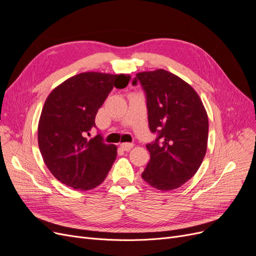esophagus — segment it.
Wrapping results in <instances>:
<instances>
[{
    "label": "esophagus",
    "instance_id": "34e87169",
    "mask_svg": "<svg viewBox=\"0 0 256 256\" xmlns=\"http://www.w3.org/2000/svg\"><path fill=\"white\" fill-rule=\"evenodd\" d=\"M120 146H121V148L123 150H130V148H133L134 144H130V142H126V144H121Z\"/></svg>",
    "mask_w": 256,
    "mask_h": 256
}]
</instances>
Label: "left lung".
<instances>
[{
  "mask_svg": "<svg viewBox=\"0 0 256 256\" xmlns=\"http://www.w3.org/2000/svg\"><path fill=\"white\" fill-rule=\"evenodd\" d=\"M146 94L148 126L157 134L146 144L144 180L160 191L177 188L196 174L206 152L209 121L204 104L182 79L164 70L138 72Z\"/></svg>",
  "mask_w": 256,
  "mask_h": 256,
  "instance_id": "left-lung-1",
  "label": "left lung"
}]
</instances>
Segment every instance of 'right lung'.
<instances>
[{
  "mask_svg": "<svg viewBox=\"0 0 256 256\" xmlns=\"http://www.w3.org/2000/svg\"><path fill=\"white\" fill-rule=\"evenodd\" d=\"M130 76L82 72L64 81L47 97L38 126V142L45 164L59 182L76 190H92L106 178L117 146L96 128L98 110L114 86L124 88Z\"/></svg>",
  "mask_w": 256,
  "mask_h": 256,
  "instance_id": "add662e5",
  "label": "right lung"
}]
</instances>
